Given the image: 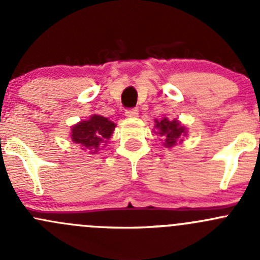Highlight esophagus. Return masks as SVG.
Here are the masks:
<instances>
[{"instance_id":"1","label":"esophagus","mask_w":260,"mask_h":260,"mask_svg":"<svg viewBox=\"0 0 260 260\" xmlns=\"http://www.w3.org/2000/svg\"><path fill=\"white\" fill-rule=\"evenodd\" d=\"M138 115V109L137 108H128L125 111V117L128 118H135Z\"/></svg>"}]
</instances>
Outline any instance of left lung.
I'll return each mask as SVG.
<instances>
[{
  "mask_svg": "<svg viewBox=\"0 0 260 260\" xmlns=\"http://www.w3.org/2000/svg\"><path fill=\"white\" fill-rule=\"evenodd\" d=\"M154 127L157 128V132L154 133H158L161 137H164V145L166 147H172L176 145L181 136L186 133L185 127L181 125V123L177 119L169 120L167 118H164L162 120L156 119V125Z\"/></svg>",
  "mask_w": 260,
  "mask_h": 260,
  "instance_id": "obj_1",
  "label": "left lung"
}]
</instances>
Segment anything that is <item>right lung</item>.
Listing matches in <instances>:
<instances>
[{
  "instance_id": "1",
  "label": "right lung",
  "mask_w": 260,
  "mask_h": 260,
  "mask_svg": "<svg viewBox=\"0 0 260 260\" xmlns=\"http://www.w3.org/2000/svg\"><path fill=\"white\" fill-rule=\"evenodd\" d=\"M115 124L102 115H91L72 128V140L90 153L98 152L99 146L107 142L113 135Z\"/></svg>"
}]
</instances>
